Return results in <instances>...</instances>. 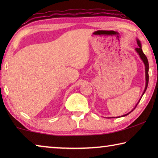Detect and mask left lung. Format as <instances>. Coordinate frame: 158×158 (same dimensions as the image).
Listing matches in <instances>:
<instances>
[{"label": "left lung", "mask_w": 158, "mask_h": 158, "mask_svg": "<svg viewBox=\"0 0 158 158\" xmlns=\"http://www.w3.org/2000/svg\"><path fill=\"white\" fill-rule=\"evenodd\" d=\"M137 44H138L139 47H138V48H136L135 50H136V52H137L138 54L139 55V56H140V58H141V59L142 60V61H143V63H144V65H145V72H146V87H145V89H144V90H143V94H142V95H141V98H140V100H139L138 103L137 104V105H136L135 107L134 108L132 111H130L129 113H128V114H125V115H123V116H120V117H123V116H127V115H128V114H130L131 112H132V111L134 110V109H135L136 108V106H137V105H138V104H139V101L141 100V98H142L143 95L144 94V93H145L146 90V89H147V87H148V79H149V77H148V69H149L148 61V59H147V58H146V55L144 54L143 52V51H142V49H141V42H140V41L138 39H137ZM116 118H118V117H116ZM118 118H119V117H118ZM111 118H113V117H111Z\"/></svg>", "instance_id": "obj_1"}]
</instances>
